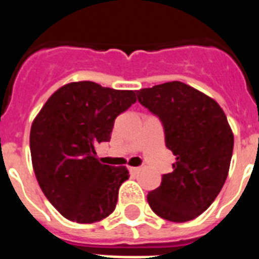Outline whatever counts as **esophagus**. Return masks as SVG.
I'll return each mask as SVG.
<instances>
[{
    "instance_id": "1",
    "label": "esophagus",
    "mask_w": 259,
    "mask_h": 259,
    "mask_svg": "<svg viewBox=\"0 0 259 259\" xmlns=\"http://www.w3.org/2000/svg\"><path fill=\"white\" fill-rule=\"evenodd\" d=\"M130 173H138L141 170V166H129Z\"/></svg>"
}]
</instances>
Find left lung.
Masks as SVG:
<instances>
[{
	"mask_svg": "<svg viewBox=\"0 0 259 259\" xmlns=\"http://www.w3.org/2000/svg\"><path fill=\"white\" fill-rule=\"evenodd\" d=\"M137 99L160 119L176 156L148 203L162 219L192 221L212 204L229 175L234 136L227 118L213 99L181 82L142 89Z\"/></svg>",
	"mask_w": 259,
	"mask_h": 259,
	"instance_id": "left-lung-1",
	"label": "left lung"
}]
</instances>
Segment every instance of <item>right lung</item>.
<instances>
[{
	"label": "right lung",
	"instance_id": "obj_1",
	"mask_svg": "<svg viewBox=\"0 0 259 259\" xmlns=\"http://www.w3.org/2000/svg\"><path fill=\"white\" fill-rule=\"evenodd\" d=\"M136 103L134 91L75 82L59 89L30 129V156L40 188L68 221L95 223L115 209L125 166L103 165L97 146L111 138L115 118Z\"/></svg>",
	"mask_w": 259,
	"mask_h": 259
}]
</instances>
